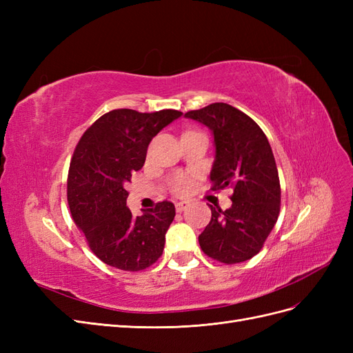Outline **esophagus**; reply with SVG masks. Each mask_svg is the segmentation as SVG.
<instances>
[{
	"label": "esophagus",
	"mask_w": 353,
	"mask_h": 353,
	"mask_svg": "<svg viewBox=\"0 0 353 353\" xmlns=\"http://www.w3.org/2000/svg\"><path fill=\"white\" fill-rule=\"evenodd\" d=\"M188 206H190V201H176V203H175L176 212H183V210H185Z\"/></svg>",
	"instance_id": "34e87169"
}]
</instances>
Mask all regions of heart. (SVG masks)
Instances as JSON below:
<instances>
[{
	"label": "heart",
	"instance_id": "obj_1",
	"mask_svg": "<svg viewBox=\"0 0 353 353\" xmlns=\"http://www.w3.org/2000/svg\"><path fill=\"white\" fill-rule=\"evenodd\" d=\"M190 190H191V181L185 175L179 174L172 179V191L175 194L184 196Z\"/></svg>",
	"mask_w": 353,
	"mask_h": 353
}]
</instances>
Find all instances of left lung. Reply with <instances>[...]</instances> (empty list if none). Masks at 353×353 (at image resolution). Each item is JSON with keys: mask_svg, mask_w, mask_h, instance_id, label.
Returning a JSON list of instances; mask_svg holds the SVG:
<instances>
[{"mask_svg": "<svg viewBox=\"0 0 353 353\" xmlns=\"http://www.w3.org/2000/svg\"><path fill=\"white\" fill-rule=\"evenodd\" d=\"M185 117L206 125L213 134L212 190L232 188L230 209L210 206L212 218L199 236L200 248L227 265L249 261L261 252L280 215V178L268 138L252 117L227 103L187 112Z\"/></svg>", "mask_w": 353, "mask_h": 353, "instance_id": "1", "label": "left lung"}]
</instances>
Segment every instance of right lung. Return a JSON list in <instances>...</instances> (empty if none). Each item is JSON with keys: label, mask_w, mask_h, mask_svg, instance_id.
I'll return each mask as SVG.
<instances>
[{"label": "right lung", "mask_w": 353, "mask_h": 353, "mask_svg": "<svg viewBox=\"0 0 353 353\" xmlns=\"http://www.w3.org/2000/svg\"><path fill=\"white\" fill-rule=\"evenodd\" d=\"M181 114L116 109L99 117L74 148L68 175L72 218L92 253L113 268L141 271L162 256L174 203H156L135 218L126 208L125 185L143 168L153 137Z\"/></svg>", "instance_id": "obj_1"}]
</instances>
